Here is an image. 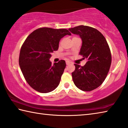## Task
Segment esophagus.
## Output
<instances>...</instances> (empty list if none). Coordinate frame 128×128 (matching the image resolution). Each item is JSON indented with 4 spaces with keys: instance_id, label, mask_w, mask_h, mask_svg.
<instances>
[{
    "instance_id": "esophagus-1",
    "label": "esophagus",
    "mask_w": 128,
    "mask_h": 128,
    "mask_svg": "<svg viewBox=\"0 0 128 128\" xmlns=\"http://www.w3.org/2000/svg\"><path fill=\"white\" fill-rule=\"evenodd\" d=\"M66 64L67 65H70V64H71V62H70V61H66Z\"/></svg>"
}]
</instances>
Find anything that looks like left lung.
I'll return each mask as SVG.
<instances>
[{"label":"left lung","mask_w":128,"mask_h":128,"mask_svg":"<svg viewBox=\"0 0 128 128\" xmlns=\"http://www.w3.org/2000/svg\"><path fill=\"white\" fill-rule=\"evenodd\" d=\"M68 30L82 38L79 54L83 59H87L84 66L74 64L73 80L80 90H93L102 84L110 69L112 55L109 45L104 36L95 28L80 25Z\"/></svg>","instance_id":"1"}]
</instances>
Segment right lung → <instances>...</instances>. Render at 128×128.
<instances>
[{
    "instance_id": "1",
    "label": "right lung",
    "mask_w": 128,
    "mask_h": 128,
    "mask_svg": "<svg viewBox=\"0 0 128 128\" xmlns=\"http://www.w3.org/2000/svg\"><path fill=\"white\" fill-rule=\"evenodd\" d=\"M66 35L71 34L65 28H40L28 36L21 48L20 69L26 81L38 92H50L59 84L66 62L60 60L52 65L49 59L51 53L58 50L61 38Z\"/></svg>"
}]
</instances>
